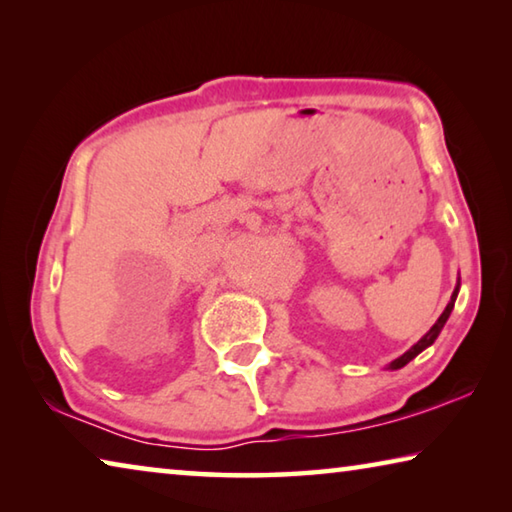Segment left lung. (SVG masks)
I'll return each instance as SVG.
<instances>
[{"label":"left lung","instance_id":"8db88e82","mask_svg":"<svg viewBox=\"0 0 512 512\" xmlns=\"http://www.w3.org/2000/svg\"><path fill=\"white\" fill-rule=\"evenodd\" d=\"M458 289H461V277H458V284H456V289H454V293H452V300L447 302V307H445V311L443 314H440V318L436 320V323H433V327L429 329L427 334L422 336V339L415 343V345H411L409 350H406L402 357H397L395 361H391L388 363V370H400V368H404L406 363L409 361H413L415 357H418V354L422 352V350H427L429 345H433V341L438 339V334L443 332V327H445V323H447V318H449V314H452V309H454V302H456V296H458Z\"/></svg>","mask_w":512,"mask_h":512}]
</instances>
